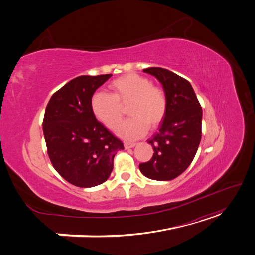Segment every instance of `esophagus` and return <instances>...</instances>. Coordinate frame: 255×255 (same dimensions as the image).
<instances>
[{"label": "esophagus", "instance_id": "34e87169", "mask_svg": "<svg viewBox=\"0 0 255 255\" xmlns=\"http://www.w3.org/2000/svg\"><path fill=\"white\" fill-rule=\"evenodd\" d=\"M136 145L135 142H128V141H125V146L127 149H129V148H134V146Z\"/></svg>", "mask_w": 255, "mask_h": 255}]
</instances>
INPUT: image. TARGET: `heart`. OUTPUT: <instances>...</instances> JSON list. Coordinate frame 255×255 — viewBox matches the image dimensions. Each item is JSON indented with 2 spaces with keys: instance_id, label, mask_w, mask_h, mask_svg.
<instances>
[{
  "instance_id": "b5f03b06",
  "label": "heart",
  "mask_w": 255,
  "mask_h": 255,
  "mask_svg": "<svg viewBox=\"0 0 255 255\" xmlns=\"http://www.w3.org/2000/svg\"><path fill=\"white\" fill-rule=\"evenodd\" d=\"M110 94L95 92L90 106L95 117L107 128L115 129L122 119V106H128L130 117L122 122L117 133L125 139H137L150 128L163 121L167 113L166 91L137 73H128L114 80L110 85Z\"/></svg>"
}]
</instances>
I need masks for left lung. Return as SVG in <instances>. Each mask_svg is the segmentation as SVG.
Wrapping results in <instances>:
<instances>
[{
  "label": "left lung",
  "instance_id": "left-lung-1",
  "mask_svg": "<svg viewBox=\"0 0 255 255\" xmlns=\"http://www.w3.org/2000/svg\"><path fill=\"white\" fill-rule=\"evenodd\" d=\"M143 71L163 85L168 107L158 132L148 140L153 156L139 164V169L149 179L170 181L186 170L195 158L202 136V107L190 83L182 76L158 67Z\"/></svg>",
  "mask_w": 255,
  "mask_h": 255
}]
</instances>
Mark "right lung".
<instances>
[{"label": "right lung", "mask_w": 255, "mask_h": 255, "mask_svg": "<svg viewBox=\"0 0 255 255\" xmlns=\"http://www.w3.org/2000/svg\"><path fill=\"white\" fill-rule=\"evenodd\" d=\"M112 74L81 75L54 92L43 117V135L54 169L74 186L88 188L104 183L114 157L123 143L91 111L97 88Z\"/></svg>", "instance_id": "1"}]
</instances>
